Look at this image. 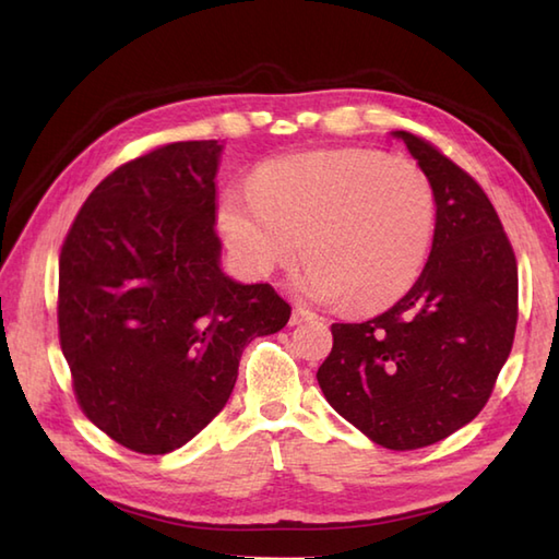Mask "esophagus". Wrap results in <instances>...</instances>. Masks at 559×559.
<instances>
[{
	"mask_svg": "<svg viewBox=\"0 0 559 559\" xmlns=\"http://www.w3.org/2000/svg\"><path fill=\"white\" fill-rule=\"evenodd\" d=\"M312 319H317V314H312L310 310H305V307H295L293 314H290V326H298L302 322H312Z\"/></svg>",
	"mask_w": 559,
	"mask_h": 559,
	"instance_id": "34e87169",
	"label": "esophagus"
}]
</instances>
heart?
<instances>
[{
  "label": "heart",
  "mask_w": 559,
  "mask_h": 559,
  "mask_svg": "<svg viewBox=\"0 0 559 559\" xmlns=\"http://www.w3.org/2000/svg\"><path fill=\"white\" fill-rule=\"evenodd\" d=\"M435 192L420 165L370 148H329L261 165L221 201V228L252 276L302 252L305 298L382 310L406 295L435 233ZM306 242L302 243L301 240Z\"/></svg>",
  "instance_id": "b5f03b06"
}]
</instances>
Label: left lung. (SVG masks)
Instances as JSON below:
<instances>
[{"instance_id": "1", "label": "left lung", "mask_w": 559, "mask_h": 559, "mask_svg": "<svg viewBox=\"0 0 559 559\" xmlns=\"http://www.w3.org/2000/svg\"><path fill=\"white\" fill-rule=\"evenodd\" d=\"M401 139L435 192L427 264L403 298L362 324H331L317 372L326 401L374 444L430 447L488 403L516 331V259L480 185L432 144Z\"/></svg>"}]
</instances>
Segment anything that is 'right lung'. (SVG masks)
<instances>
[{
    "mask_svg": "<svg viewBox=\"0 0 559 559\" xmlns=\"http://www.w3.org/2000/svg\"><path fill=\"white\" fill-rule=\"evenodd\" d=\"M218 141H177L93 189L59 254V343L86 418L170 454L228 403L242 350L290 305L221 269Z\"/></svg>",
    "mask_w": 559,
    "mask_h": 559,
    "instance_id": "obj_1",
    "label": "right lung"
}]
</instances>
